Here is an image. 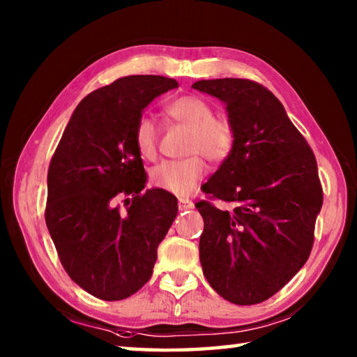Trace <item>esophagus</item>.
Here are the masks:
<instances>
[{"instance_id":"34e87169","label":"esophagus","mask_w":357,"mask_h":357,"mask_svg":"<svg viewBox=\"0 0 357 357\" xmlns=\"http://www.w3.org/2000/svg\"><path fill=\"white\" fill-rule=\"evenodd\" d=\"M178 208H179V211H188V209L194 208V203H192V202L188 200V199H179Z\"/></svg>"}]
</instances>
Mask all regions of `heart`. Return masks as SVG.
<instances>
[{
  "mask_svg": "<svg viewBox=\"0 0 357 357\" xmlns=\"http://www.w3.org/2000/svg\"><path fill=\"white\" fill-rule=\"evenodd\" d=\"M167 114L190 127L189 152H202L209 160L222 162L235 146V132L227 119L214 117L213 106L195 95L173 100ZM135 148L143 158H154L157 152V127L151 117L138 119L133 132ZM208 165L200 154L183 160H167L151 169V184L176 195H188L206 176Z\"/></svg>",
  "mask_w": 357,
  "mask_h": 357,
  "instance_id": "heart-1",
  "label": "heart"
}]
</instances>
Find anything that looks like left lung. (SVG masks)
<instances>
[{
    "label": "left lung",
    "instance_id": "obj_1",
    "mask_svg": "<svg viewBox=\"0 0 357 357\" xmlns=\"http://www.w3.org/2000/svg\"><path fill=\"white\" fill-rule=\"evenodd\" d=\"M192 87L225 105L235 132L231 154L203 185L231 203H197L205 229L200 262L220 297L235 305L267 301L311 252L322 189L313 151L273 93L250 79H208Z\"/></svg>",
    "mask_w": 357,
    "mask_h": 357
}]
</instances>
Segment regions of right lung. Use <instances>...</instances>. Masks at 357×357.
<instances>
[{
	"instance_id": "add662e5",
	"label": "right lung",
	"mask_w": 357,
	"mask_h": 357,
	"mask_svg": "<svg viewBox=\"0 0 357 357\" xmlns=\"http://www.w3.org/2000/svg\"><path fill=\"white\" fill-rule=\"evenodd\" d=\"M163 76H126L89 93L73 112L47 173L46 224L70 278L103 301L149 281L176 197L148 189L133 132L144 107L176 89ZM126 209L116 205L121 196Z\"/></svg>"
}]
</instances>
